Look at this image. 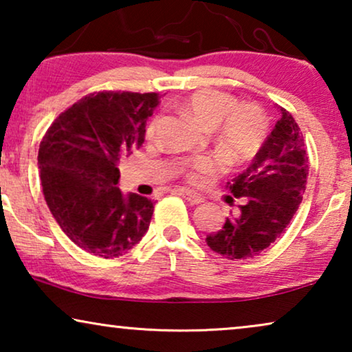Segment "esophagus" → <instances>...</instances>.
Listing matches in <instances>:
<instances>
[{
  "instance_id": "34e87169",
  "label": "esophagus",
  "mask_w": 352,
  "mask_h": 352,
  "mask_svg": "<svg viewBox=\"0 0 352 352\" xmlns=\"http://www.w3.org/2000/svg\"><path fill=\"white\" fill-rule=\"evenodd\" d=\"M176 194L181 195L182 199L187 200L192 205H199V204H201V201H204V197L199 195V194H195V192L187 190V189H177Z\"/></svg>"
}]
</instances>
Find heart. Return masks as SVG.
Instances as JSON below:
<instances>
[{
  "mask_svg": "<svg viewBox=\"0 0 352 352\" xmlns=\"http://www.w3.org/2000/svg\"><path fill=\"white\" fill-rule=\"evenodd\" d=\"M237 104L232 94L221 89H200L186 100V109L197 122L208 128L218 126V141L223 151L234 160H248L263 146L267 133L266 115L256 104ZM148 136L155 133V122L148 126ZM219 160L210 155L190 158L181 168L186 181L204 184L219 170Z\"/></svg>",
  "mask_w": 352,
  "mask_h": 352,
  "instance_id": "b5f03b06",
  "label": "heart"
}]
</instances>
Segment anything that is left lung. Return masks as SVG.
<instances>
[{
	"mask_svg": "<svg viewBox=\"0 0 352 352\" xmlns=\"http://www.w3.org/2000/svg\"><path fill=\"white\" fill-rule=\"evenodd\" d=\"M280 120L254 155L252 165L228 182L240 214L226 218L218 232L206 235V245L221 256L247 259L276 242L296 213L306 190L309 163L305 138L292 113L278 105Z\"/></svg>",
	"mask_w": 352,
	"mask_h": 352,
	"instance_id": "8db88e82",
	"label": "left lung"
}]
</instances>
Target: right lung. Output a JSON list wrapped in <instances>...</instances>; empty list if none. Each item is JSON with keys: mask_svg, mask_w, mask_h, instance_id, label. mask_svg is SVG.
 Masks as SVG:
<instances>
[{"mask_svg": "<svg viewBox=\"0 0 352 352\" xmlns=\"http://www.w3.org/2000/svg\"><path fill=\"white\" fill-rule=\"evenodd\" d=\"M158 93L100 91L62 112L38 151L43 194L75 245L117 258L141 242L153 213L147 197L118 189V163L142 146Z\"/></svg>", "mask_w": 352, "mask_h": 352, "instance_id": "obj_1", "label": "right lung"}]
</instances>
